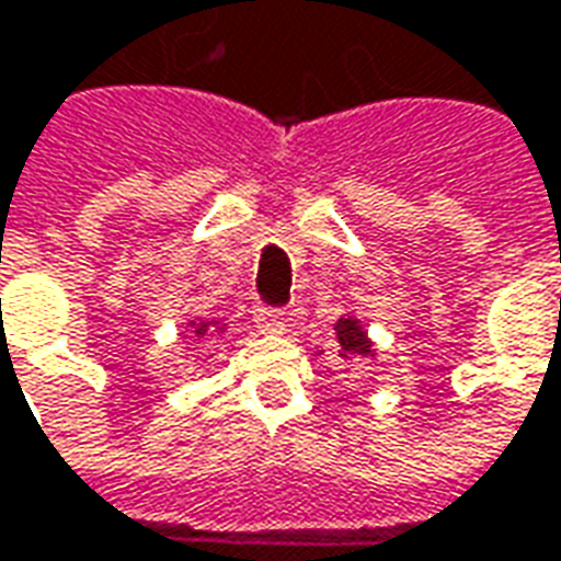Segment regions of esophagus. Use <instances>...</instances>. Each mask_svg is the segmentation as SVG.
Masks as SVG:
<instances>
[{
	"label": "esophagus",
	"mask_w": 561,
	"mask_h": 561,
	"mask_svg": "<svg viewBox=\"0 0 561 561\" xmlns=\"http://www.w3.org/2000/svg\"><path fill=\"white\" fill-rule=\"evenodd\" d=\"M253 321L262 333H284L287 327V314L280 308H268V306H255L253 308Z\"/></svg>",
	"instance_id": "esophagus-1"
}]
</instances>
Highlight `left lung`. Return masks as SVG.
<instances>
[{"label":"left lung","instance_id":"1","mask_svg":"<svg viewBox=\"0 0 561 561\" xmlns=\"http://www.w3.org/2000/svg\"><path fill=\"white\" fill-rule=\"evenodd\" d=\"M336 340H340L342 358H374V345H370L364 327L355 318H340L336 321Z\"/></svg>","mask_w":561,"mask_h":561}]
</instances>
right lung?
I'll list each match as a JSON object with an SVG mask.
<instances>
[{"label":"right lung","mask_w":561,"mask_h":561,"mask_svg":"<svg viewBox=\"0 0 561 561\" xmlns=\"http://www.w3.org/2000/svg\"><path fill=\"white\" fill-rule=\"evenodd\" d=\"M191 333H194V336H206V333H225V324H219V321H201V324H194V321H191Z\"/></svg>","instance_id":"add662e5"}]
</instances>
